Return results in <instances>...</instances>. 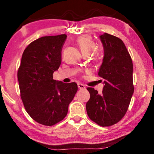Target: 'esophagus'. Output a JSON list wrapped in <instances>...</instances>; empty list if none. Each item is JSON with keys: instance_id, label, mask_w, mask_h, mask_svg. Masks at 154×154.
I'll return each mask as SVG.
<instances>
[{"instance_id": "esophagus-1", "label": "esophagus", "mask_w": 154, "mask_h": 154, "mask_svg": "<svg viewBox=\"0 0 154 154\" xmlns=\"http://www.w3.org/2000/svg\"><path fill=\"white\" fill-rule=\"evenodd\" d=\"M77 86H78V88H79V90H83V89H85V85L83 84H82V83H78Z\"/></svg>"}]
</instances>
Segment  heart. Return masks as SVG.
Segmentation results:
<instances>
[{"mask_svg": "<svg viewBox=\"0 0 154 154\" xmlns=\"http://www.w3.org/2000/svg\"><path fill=\"white\" fill-rule=\"evenodd\" d=\"M77 43L83 54H90L96 48L94 41L88 35H82L77 38Z\"/></svg>", "mask_w": 154, "mask_h": 154, "instance_id": "1", "label": "heart"}]
</instances>
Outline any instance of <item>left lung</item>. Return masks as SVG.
I'll return each instance as SVG.
<instances>
[{
	"label": "left lung",
	"mask_w": 154,
	"mask_h": 154,
	"mask_svg": "<svg viewBox=\"0 0 154 154\" xmlns=\"http://www.w3.org/2000/svg\"><path fill=\"white\" fill-rule=\"evenodd\" d=\"M104 48L98 76L104 79L100 94L88 88L90 98L86 103L88 116L99 126H110L123 118L134 92L133 64L120 38L104 33L100 36Z\"/></svg>",
	"instance_id": "1"
}]
</instances>
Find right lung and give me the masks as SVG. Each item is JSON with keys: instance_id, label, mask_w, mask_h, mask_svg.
Returning a JSON list of instances; mask_svg holds the SVG:
<instances>
[{"instance_id": "right-lung-1", "label": "right lung", "mask_w": 154, "mask_h": 154, "mask_svg": "<svg viewBox=\"0 0 154 154\" xmlns=\"http://www.w3.org/2000/svg\"><path fill=\"white\" fill-rule=\"evenodd\" d=\"M66 35L46 36L32 41L23 52L17 71L20 96L26 111L34 120L53 126L63 119L77 92L75 82L54 80L60 67Z\"/></svg>"}]
</instances>
